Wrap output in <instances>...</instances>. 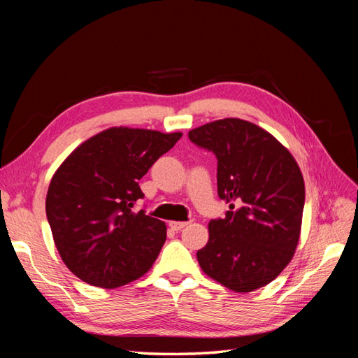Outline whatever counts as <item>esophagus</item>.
Returning <instances> with one entry per match:
<instances>
[{"label":"esophagus","instance_id":"obj_1","mask_svg":"<svg viewBox=\"0 0 358 358\" xmlns=\"http://www.w3.org/2000/svg\"><path fill=\"white\" fill-rule=\"evenodd\" d=\"M169 225H170V229H171L173 231H180L182 229H185V227L188 225V222H183V221H171Z\"/></svg>","mask_w":358,"mask_h":358}]
</instances>
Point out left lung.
Here are the masks:
<instances>
[{"label":"left lung","instance_id":"left-lung-1","mask_svg":"<svg viewBox=\"0 0 358 358\" xmlns=\"http://www.w3.org/2000/svg\"><path fill=\"white\" fill-rule=\"evenodd\" d=\"M188 137L215 154L218 196L230 204L225 218L209 222L200 267L236 292L270 284L300 237L305 182L296 159L266 129L237 117L194 128Z\"/></svg>","mask_w":358,"mask_h":358}]
</instances>
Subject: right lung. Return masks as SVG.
<instances>
[{"instance_id": "obj_1", "label": "right lung", "mask_w": 358, "mask_h": 358, "mask_svg": "<svg viewBox=\"0 0 358 358\" xmlns=\"http://www.w3.org/2000/svg\"><path fill=\"white\" fill-rule=\"evenodd\" d=\"M182 133L115 127L83 142L53 175L46 215L62 262L83 282L117 288L143 276L166 242V224L134 212L138 187Z\"/></svg>"}]
</instances>
